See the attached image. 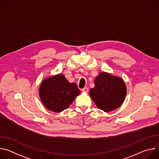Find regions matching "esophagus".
Returning a JSON list of instances; mask_svg holds the SVG:
<instances>
[{
  "mask_svg": "<svg viewBox=\"0 0 159 159\" xmlns=\"http://www.w3.org/2000/svg\"><path fill=\"white\" fill-rule=\"evenodd\" d=\"M82 91L85 92V93H87L89 91V89H88L87 87H84V88L82 89Z\"/></svg>",
  "mask_w": 159,
  "mask_h": 159,
  "instance_id": "34e87169",
  "label": "esophagus"
}]
</instances>
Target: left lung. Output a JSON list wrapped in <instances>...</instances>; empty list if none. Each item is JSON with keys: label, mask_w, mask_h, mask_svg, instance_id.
Listing matches in <instances>:
<instances>
[{"label": "left lung", "mask_w": 159, "mask_h": 159, "mask_svg": "<svg viewBox=\"0 0 159 159\" xmlns=\"http://www.w3.org/2000/svg\"><path fill=\"white\" fill-rule=\"evenodd\" d=\"M94 84L95 87L90 89L89 94L99 109L109 112L123 104L126 87L121 78L102 72L96 77Z\"/></svg>", "instance_id": "obj_1"}]
</instances>
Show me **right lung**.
<instances>
[{
	"mask_svg": "<svg viewBox=\"0 0 159 159\" xmlns=\"http://www.w3.org/2000/svg\"><path fill=\"white\" fill-rule=\"evenodd\" d=\"M39 91L44 106L55 112H61L69 107L75 98L80 94L76 84L69 82L61 74L44 80Z\"/></svg>",
	"mask_w": 159,
	"mask_h": 159,
	"instance_id": "right-lung-1",
	"label": "right lung"
}]
</instances>
